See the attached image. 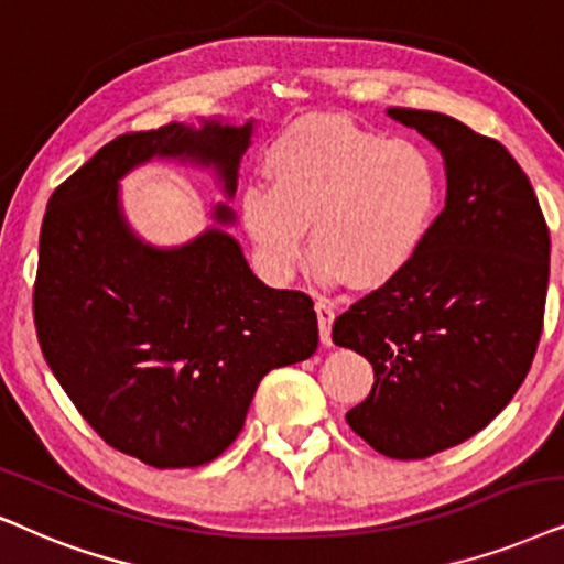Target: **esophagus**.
I'll return each instance as SVG.
<instances>
[{
  "label": "esophagus",
  "instance_id": "34e87169",
  "mask_svg": "<svg viewBox=\"0 0 564 564\" xmlns=\"http://www.w3.org/2000/svg\"><path fill=\"white\" fill-rule=\"evenodd\" d=\"M315 312H317V325H319V340H323L325 346H330V330H333V319H335V312L330 304L325 302H317L315 304Z\"/></svg>",
  "mask_w": 564,
  "mask_h": 564
}]
</instances>
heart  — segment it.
<instances>
[{"label":"heart","instance_id":"obj_1","mask_svg":"<svg viewBox=\"0 0 564 564\" xmlns=\"http://www.w3.org/2000/svg\"><path fill=\"white\" fill-rule=\"evenodd\" d=\"M268 182L241 192V224L273 278L294 273L306 224L319 278L380 289L413 265L434 229L442 171L430 148L409 138L319 117L275 142Z\"/></svg>","mask_w":564,"mask_h":564}]
</instances>
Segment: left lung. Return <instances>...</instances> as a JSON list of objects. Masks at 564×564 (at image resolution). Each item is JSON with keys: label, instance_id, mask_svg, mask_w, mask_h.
I'll use <instances>...</instances> for the list:
<instances>
[{"label": "left lung", "instance_id": "8db88e82", "mask_svg": "<svg viewBox=\"0 0 564 564\" xmlns=\"http://www.w3.org/2000/svg\"><path fill=\"white\" fill-rule=\"evenodd\" d=\"M445 161L447 197L413 265L348 306L333 340L375 384L346 422L377 453L419 460L460 445L529 375L549 283V229L502 142L437 111L388 109Z\"/></svg>", "mask_w": 564, "mask_h": 564}]
</instances>
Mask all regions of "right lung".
<instances>
[{
	"label": "right lung",
	"instance_id": "1",
	"mask_svg": "<svg viewBox=\"0 0 564 564\" xmlns=\"http://www.w3.org/2000/svg\"><path fill=\"white\" fill-rule=\"evenodd\" d=\"M249 134L252 122L119 134L54 189L41 226L33 319L46 365L106 445L153 468L218 458L262 377L317 351L312 299L265 286L229 234L155 249L119 210V180L153 155L216 166L231 197ZM216 220L234 213L218 205Z\"/></svg>",
	"mask_w": 564,
	"mask_h": 564
}]
</instances>
